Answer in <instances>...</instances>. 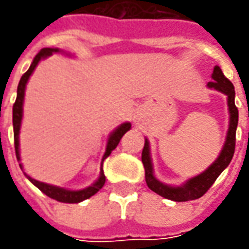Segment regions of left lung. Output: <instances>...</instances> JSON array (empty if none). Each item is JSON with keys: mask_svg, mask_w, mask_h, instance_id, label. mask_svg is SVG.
<instances>
[{"mask_svg": "<svg viewBox=\"0 0 249 249\" xmlns=\"http://www.w3.org/2000/svg\"><path fill=\"white\" fill-rule=\"evenodd\" d=\"M212 79H213L212 82L208 83V87L220 91V92L227 95V107H229V113H230V122H229V131H227V137H226L223 149L219 154L217 159L206 169L205 172H202L201 175L193 177V178H188L181 186L163 184L162 181H159L158 178L154 176L152 160H151V155H149V142L148 140L145 139V144H144L142 154H141V160H142V165L145 169L147 186L154 193H157L166 199H172L176 202H184V201L201 198L212 187L219 175L229 166V163L231 162V158L234 155L235 130H237V124H238V109L234 104V86L229 79H226L225 74L219 66H215L213 73H212Z\"/></svg>", "mask_w": 249, "mask_h": 249, "instance_id": "1", "label": "left lung"}]
</instances>
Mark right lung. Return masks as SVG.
Listing matches in <instances>:
<instances>
[{"label":"right lung","mask_w":249,"mask_h":249,"mask_svg":"<svg viewBox=\"0 0 249 249\" xmlns=\"http://www.w3.org/2000/svg\"><path fill=\"white\" fill-rule=\"evenodd\" d=\"M53 53H59L58 48H43L40 53L36 55V58L33 59V62L30 65L29 71L24 73L19 82V86H18V95H16V101L14 104V109H12V122H14V139H15V152H16V158L18 160H20V154H19V131H20V124H22V118H23V100H24V89H26V84L29 82V77L32 76V73L36 69V66L38 65V62L53 55ZM131 124L129 122L120 124L118 129H115L112 133H110L109 139H108V142H107V149H105V154L102 157V162H101V172L98 180L91 184V186L86 187L83 190H66V188H62V187L58 186H51V184H47V183H41L36 178H32L30 176H27L26 173V177L33 183L34 186L37 187L38 190H41L45 196H48L53 199H56L59 202H65V204H77V202H82L84 199L90 198L94 194H97L100 191L101 188L105 184V175H104V170H102V163L104 160L108 158L110 155V152L113 149L118 147L120 139L126 134V131H129ZM19 166L22 169V163H19Z\"/></svg>","instance_id":"1"}]
</instances>
